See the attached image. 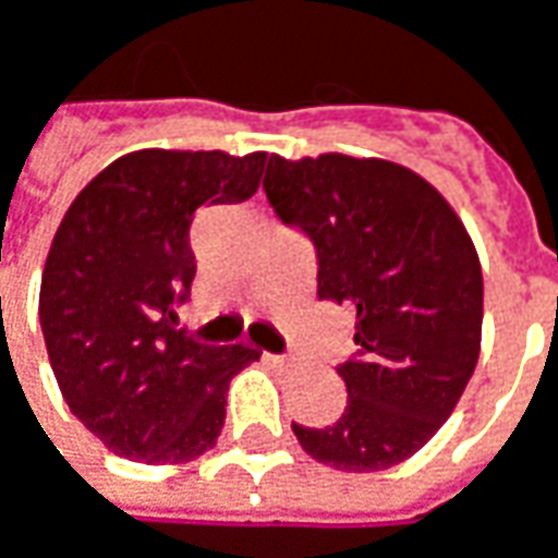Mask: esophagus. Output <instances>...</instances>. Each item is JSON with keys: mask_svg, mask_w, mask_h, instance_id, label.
Segmentation results:
<instances>
[{"mask_svg": "<svg viewBox=\"0 0 558 558\" xmlns=\"http://www.w3.org/2000/svg\"><path fill=\"white\" fill-rule=\"evenodd\" d=\"M268 359H271V362H278V365H290V362H293L290 355H268Z\"/></svg>", "mask_w": 558, "mask_h": 558, "instance_id": "obj_1", "label": "esophagus"}]
</instances>
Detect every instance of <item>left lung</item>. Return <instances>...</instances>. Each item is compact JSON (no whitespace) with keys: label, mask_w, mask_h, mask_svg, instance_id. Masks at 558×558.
I'll return each instance as SVG.
<instances>
[{"label":"left lung","mask_w":558,"mask_h":558,"mask_svg":"<svg viewBox=\"0 0 558 558\" xmlns=\"http://www.w3.org/2000/svg\"><path fill=\"white\" fill-rule=\"evenodd\" d=\"M262 190L308 236L318 300L355 312L337 372L347 409L327 427L293 424L303 449L340 472L400 465L440 430L481 352L484 278L449 203L384 158H268Z\"/></svg>","instance_id":"left-lung-1"}]
</instances>
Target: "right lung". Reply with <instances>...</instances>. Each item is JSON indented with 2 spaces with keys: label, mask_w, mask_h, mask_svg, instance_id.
Instances as JSON below:
<instances>
[{
  "label": "right lung",
  "mask_w": 558,
  "mask_h": 558,
  "mask_svg": "<svg viewBox=\"0 0 558 558\" xmlns=\"http://www.w3.org/2000/svg\"><path fill=\"white\" fill-rule=\"evenodd\" d=\"M268 156L140 149L111 161L61 218L39 283V327L68 409L111 452L190 462L225 427L228 384L258 352L178 330L196 211L250 199Z\"/></svg>",
  "instance_id": "right-lung-1"
}]
</instances>
